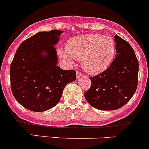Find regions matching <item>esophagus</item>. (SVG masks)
<instances>
[{
    "label": "esophagus",
    "instance_id": "esophagus-1",
    "mask_svg": "<svg viewBox=\"0 0 149 149\" xmlns=\"http://www.w3.org/2000/svg\"><path fill=\"white\" fill-rule=\"evenodd\" d=\"M76 79H79V78L81 77V76H83V74H82L81 73H80V72L77 71L76 72Z\"/></svg>",
    "mask_w": 149,
    "mask_h": 149
}]
</instances>
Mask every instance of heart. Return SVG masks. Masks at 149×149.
I'll list each match as a JSON object with an SVG mask.
<instances>
[{"mask_svg":"<svg viewBox=\"0 0 149 149\" xmlns=\"http://www.w3.org/2000/svg\"><path fill=\"white\" fill-rule=\"evenodd\" d=\"M65 49H59L58 53L68 63L71 65L73 59H81V65L86 72L97 75L112 63L116 46L111 37L90 34L70 38L65 43Z\"/></svg>","mask_w":149,"mask_h":149,"instance_id":"1","label":"heart"}]
</instances>
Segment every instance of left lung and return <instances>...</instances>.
<instances>
[{
  "instance_id": "left-lung-1",
  "label": "left lung",
  "mask_w": 149,
  "mask_h": 149,
  "mask_svg": "<svg viewBox=\"0 0 149 149\" xmlns=\"http://www.w3.org/2000/svg\"><path fill=\"white\" fill-rule=\"evenodd\" d=\"M116 55L110 66L90 78L91 85L85 93L86 100L100 110H115L132 98L137 88L139 61L127 41L115 36Z\"/></svg>"
}]
</instances>
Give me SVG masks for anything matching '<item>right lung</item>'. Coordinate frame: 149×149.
<instances>
[{"label": "right lung", "instance_id": "right-lung-1", "mask_svg": "<svg viewBox=\"0 0 149 149\" xmlns=\"http://www.w3.org/2000/svg\"><path fill=\"white\" fill-rule=\"evenodd\" d=\"M61 30L40 31L18 47L10 68V87L15 99L33 112H44L55 107L68 84L76 80L74 70L58 66L54 46Z\"/></svg>", "mask_w": 149, "mask_h": 149}]
</instances>
